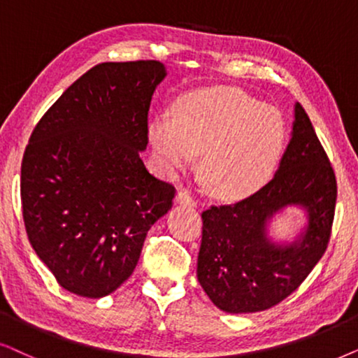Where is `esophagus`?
Here are the masks:
<instances>
[{
  "mask_svg": "<svg viewBox=\"0 0 358 358\" xmlns=\"http://www.w3.org/2000/svg\"><path fill=\"white\" fill-rule=\"evenodd\" d=\"M175 203L182 204V206H188V208L196 206V199H194L188 192H178V193H176Z\"/></svg>",
  "mask_w": 358,
  "mask_h": 358,
  "instance_id": "esophagus-1",
  "label": "esophagus"
}]
</instances>
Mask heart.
Instances as JSON below:
<instances>
[{
	"instance_id": "obj_1",
	"label": "heart",
	"mask_w": 358,
	"mask_h": 358,
	"mask_svg": "<svg viewBox=\"0 0 358 358\" xmlns=\"http://www.w3.org/2000/svg\"><path fill=\"white\" fill-rule=\"evenodd\" d=\"M282 113L232 87L185 94L175 117L159 114L149 141L166 173L192 166L203 152V182L224 201L249 198L268 182L285 144Z\"/></svg>"
}]
</instances>
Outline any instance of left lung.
<instances>
[{
	"label": "left lung",
	"mask_w": 358,
	"mask_h": 358,
	"mask_svg": "<svg viewBox=\"0 0 358 358\" xmlns=\"http://www.w3.org/2000/svg\"><path fill=\"white\" fill-rule=\"evenodd\" d=\"M337 187L308 114L294 103L292 139L275 176L264 188L201 214L198 282L221 311L259 313L288 298L326 252ZM296 207L305 224L288 240L269 234L273 219Z\"/></svg>",
	"instance_id": "8db88e82"
}]
</instances>
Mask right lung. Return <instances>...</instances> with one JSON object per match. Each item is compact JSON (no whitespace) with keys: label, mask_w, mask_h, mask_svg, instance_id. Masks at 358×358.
Returning <instances> with one entry per match:
<instances>
[{"label":"right lung","mask_w":358,"mask_h":358,"mask_svg":"<svg viewBox=\"0 0 358 358\" xmlns=\"http://www.w3.org/2000/svg\"><path fill=\"white\" fill-rule=\"evenodd\" d=\"M166 69L104 62L52 104L21 166L22 217L32 249L66 292L103 298L134 271L152 224L175 188L147 170V114Z\"/></svg>","instance_id":"right-lung-1"}]
</instances>
